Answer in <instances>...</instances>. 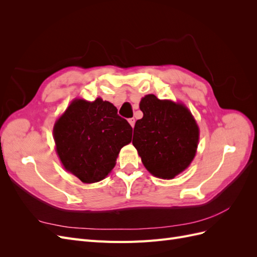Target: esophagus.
Returning a JSON list of instances; mask_svg holds the SVG:
<instances>
[{
    "label": "esophagus",
    "mask_w": 257,
    "mask_h": 257,
    "mask_svg": "<svg viewBox=\"0 0 257 257\" xmlns=\"http://www.w3.org/2000/svg\"><path fill=\"white\" fill-rule=\"evenodd\" d=\"M128 123L131 124L132 126L134 127V125H135V119H134V118H131V119H128Z\"/></svg>",
    "instance_id": "1"
}]
</instances>
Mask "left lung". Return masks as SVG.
<instances>
[{
    "instance_id": "8db88e82",
    "label": "left lung",
    "mask_w": 257,
    "mask_h": 257,
    "mask_svg": "<svg viewBox=\"0 0 257 257\" xmlns=\"http://www.w3.org/2000/svg\"><path fill=\"white\" fill-rule=\"evenodd\" d=\"M139 108L144 116L135 123L133 145L153 176L172 179L195 157L197 124L185 106L153 94L146 95Z\"/></svg>"
}]
</instances>
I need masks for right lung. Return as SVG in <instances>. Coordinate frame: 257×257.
Listing matches in <instances>:
<instances>
[{
	"label": "right lung",
	"instance_id": "1",
	"mask_svg": "<svg viewBox=\"0 0 257 257\" xmlns=\"http://www.w3.org/2000/svg\"><path fill=\"white\" fill-rule=\"evenodd\" d=\"M133 128L109 102L77 99L57 121L53 134L66 170L84 183L103 180L115 165L121 148L132 141Z\"/></svg>",
	"mask_w": 257,
	"mask_h": 257
}]
</instances>
